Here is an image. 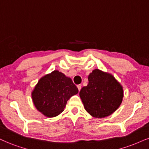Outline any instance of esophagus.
Returning <instances> with one entry per match:
<instances>
[{
  "mask_svg": "<svg viewBox=\"0 0 149 149\" xmlns=\"http://www.w3.org/2000/svg\"><path fill=\"white\" fill-rule=\"evenodd\" d=\"M77 88H78L79 91H80L81 88V84H79V85H77Z\"/></svg>",
  "mask_w": 149,
  "mask_h": 149,
  "instance_id": "obj_1",
  "label": "esophagus"
}]
</instances>
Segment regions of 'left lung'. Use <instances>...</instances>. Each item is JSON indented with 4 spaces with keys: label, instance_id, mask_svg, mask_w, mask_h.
Wrapping results in <instances>:
<instances>
[{
    "label": "left lung",
    "instance_id": "8db88e82",
    "mask_svg": "<svg viewBox=\"0 0 149 149\" xmlns=\"http://www.w3.org/2000/svg\"><path fill=\"white\" fill-rule=\"evenodd\" d=\"M88 81L79 92L86 111L97 118L111 115L122 102V86L113 75L99 69L89 74Z\"/></svg>",
    "mask_w": 149,
    "mask_h": 149
}]
</instances>
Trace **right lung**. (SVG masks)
<instances>
[{
    "label": "right lung",
    "mask_w": 149,
    "mask_h": 149,
    "mask_svg": "<svg viewBox=\"0 0 149 149\" xmlns=\"http://www.w3.org/2000/svg\"><path fill=\"white\" fill-rule=\"evenodd\" d=\"M78 92L70 78L54 70L40 79L32 91V97L38 111L53 117L63 111L68 100Z\"/></svg>",
    "instance_id": "obj_1"
}]
</instances>
